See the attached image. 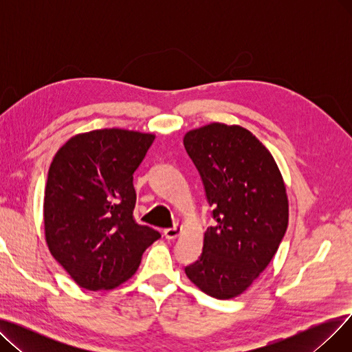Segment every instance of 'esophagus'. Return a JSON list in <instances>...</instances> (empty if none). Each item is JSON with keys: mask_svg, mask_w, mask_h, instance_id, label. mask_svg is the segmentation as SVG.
Here are the masks:
<instances>
[{"mask_svg": "<svg viewBox=\"0 0 352 352\" xmlns=\"http://www.w3.org/2000/svg\"><path fill=\"white\" fill-rule=\"evenodd\" d=\"M181 231H182V228L179 226H174L171 228L164 230V235L166 239H175L181 234Z\"/></svg>", "mask_w": 352, "mask_h": 352, "instance_id": "esophagus-1", "label": "esophagus"}]
</instances>
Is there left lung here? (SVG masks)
<instances>
[{
    "instance_id": "left-lung-1",
    "label": "left lung",
    "mask_w": 352,
    "mask_h": 352,
    "mask_svg": "<svg viewBox=\"0 0 352 352\" xmlns=\"http://www.w3.org/2000/svg\"><path fill=\"white\" fill-rule=\"evenodd\" d=\"M184 146L215 219L186 274L211 297L234 298L267 268L285 235L284 181L263 142L239 125L214 122L192 129Z\"/></svg>"
}]
</instances>
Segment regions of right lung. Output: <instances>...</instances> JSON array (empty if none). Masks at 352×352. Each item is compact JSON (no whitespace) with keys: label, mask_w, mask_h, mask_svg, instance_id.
Returning <instances> with one entry per match:
<instances>
[{"label":"right lung","mask_w":352,"mask_h":352,"mask_svg":"<svg viewBox=\"0 0 352 352\" xmlns=\"http://www.w3.org/2000/svg\"><path fill=\"white\" fill-rule=\"evenodd\" d=\"M153 134L96 129L55 154L45 186L44 228L50 252L80 287L113 289L135 274L161 234L134 218V173Z\"/></svg>","instance_id":"obj_1"}]
</instances>
